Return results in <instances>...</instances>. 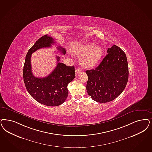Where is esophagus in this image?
Returning a JSON list of instances; mask_svg holds the SVG:
<instances>
[{"instance_id": "obj_1", "label": "esophagus", "mask_w": 152, "mask_h": 152, "mask_svg": "<svg viewBox=\"0 0 152 152\" xmlns=\"http://www.w3.org/2000/svg\"><path fill=\"white\" fill-rule=\"evenodd\" d=\"M81 72V70L80 68H76V69H75V73H76V75L79 74V73H80Z\"/></svg>"}]
</instances>
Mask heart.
I'll return each instance as SVG.
<instances>
[{
  "instance_id": "b5f03b06",
  "label": "heart",
  "mask_w": 152,
  "mask_h": 152,
  "mask_svg": "<svg viewBox=\"0 0 152 152\" xmlns=\"http://www.w3.org/2000/svg\"><path fill=\"white\" fill-rule=\"evenodd\" d=\"M76 54L85 53L81 58V63L85 67H91L99 61L103 55V49L99 45H95L94 43L86 44L79 46L73 50Z\"/></svg>"
}]
</instances>
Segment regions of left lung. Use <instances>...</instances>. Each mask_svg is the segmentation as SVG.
Here are the masks:
<instances>
[{"label":"left lung","mask_w":152,"mask_h":152,"mask_svg":"<svg viewBox=\"0 0 152 152\" xmlns=\"http://www.w3.org/2000/svg\"><path fill=\"white\" fill-rule=\"evenodd\" d=\"M95 69L87 70L88 94L98 103L112 101L122 93L129 79V67L125 52L113 45Z\"/></svg>","instance_id":"1"}]
</instances>
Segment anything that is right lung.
I'll list each match as a JSON object with an SVG mask.
<instances>
[{
  "label": "right lung",
  "mask_w": 152,
  "mask_h": 152,
  "mask_svg": "<svg viewBox=\"0 0 152 152\" xmlns=\"http://www.w3.org/2000/svg\"><path fill=\"white\" fill-rule=\"evenodd\" d=\"M55 42L54 39L48 35L39 39L27 53L23 68V81L28 93L42 104L53 107L62 104L67 98L68 84L75 77V67L59 62L60 58L57 56V65L52 72L45 77H36L32 73L31 57L37 50L52 47ZM57 49L66 54L62 47Z\"/></svg>",
  "instance_id": "right-lung-1"
}]
</instances>
